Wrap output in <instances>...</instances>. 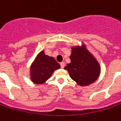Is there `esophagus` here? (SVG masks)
<instances>
[{"instance_id":"esophagus-1","label":"esophagus","mask_w":121,"mask_h":121,"mask_svg":"<svg viewBox=\"0 0 121 121\" xmlns=\"http://www.w3.org/2000/svg\"><path fill=\"white\" fill-rule=\"evenodd\" d=\"M60 65L61 68H64V67H65V63L64 62H61Z\"/></svg>"}]
</instances>
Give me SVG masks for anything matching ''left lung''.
<instances>
[{"instance_id": "left-lung-1", "label": "left lung", "mask_w": 121, "mask_h": 121, "mask_svg": "<svg viewBox=\"0 0 121 121\" xmlns=\"http://www.w3.org/2000/svg\"><path fill=\"white\" fill-rule=\"evenodd\" d=\"M71 62L65 69L70 78L80 86H87L94 83L99 77L101 66L85 44L73 46L70 56Z\"/></svg>"}]
</instances>
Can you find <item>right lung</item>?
I'll return each mask as SVG.
<instances>
[{"label": "right lung", "instance_id": "add662e5", "mask_svg": "<svg viewBox=\"0 0 121 121\" xmlns=\"http://www.w3.org/2000/svg\"><path fill=\"white\" fill-rule=\"evenodd\" d=\"M60 67L54 57L46 55L42 50L37 55L30 68L31 81L35 84H43L51 78L55 70Z\"/></svg>", "mask_w": 121, "mask_h": 121}]
</instances>
